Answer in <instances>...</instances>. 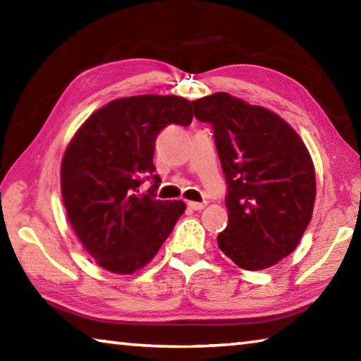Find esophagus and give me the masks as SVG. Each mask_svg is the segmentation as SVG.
<instances>
[{"label":"esophagus","instance_id":"obj_1","mask_svg":"<svg viewBox=\"0 0 361 361\" xmlns=\"http://www.w3.org/2000/svg\"><path fill=\"white\" fill-rule=\"evenodd\" d=\"M188 207H189V209H191V210L200 212V210L205 209V204H202V202H188Z\"/></svg>","mask_w":361,"mask_h":361}]
</instances>
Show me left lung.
<instances>
[{
	"label": "left lung",
	"instance_id": "8db88e82",
	"mask_svg": "<svg viewBox=\"0 0 361 361\" xmlns=\"http://www.w3.org/2000/svg\"><path fill=\"white\" fill-rule=\"evenodd\" d=\"M209 122L228 183L221 252L245 271H261L295 252L310 223L315 169L301 137L276 113L226 92L192 102Z\"/></svg>",
	"mask_w": 361,
	"mask_h": 361
}]
</instances>
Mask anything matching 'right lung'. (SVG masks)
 Segmentation results:
<instances>
[{
    "instance_id": "add662e5",
    "label": "right lung",
    "mask_w": 361,
    "mask_h": 361,
    "mask_svg": "<svg viewBox=\"0 0 361 361\" xmlns=\"http://www.w3.org/2000/svg\"><path fill=\"white\" fill-rule=\"evenodd\" d=\"M192 105L176 95H137L109 102L90 116L66 146L62 197L79 242L97 264L133 274L154 258L186 205L159 200L152 164L159 132L189 126ZM143 178L153 183L140 195Z\"/></svg>"
}]
</instances>
